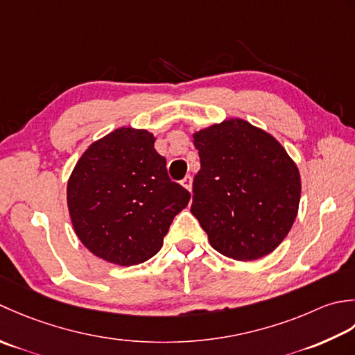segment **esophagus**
Returning a JSON list of instances; mask_svg holds the SVG:
<instances>
[{"mask_svg":"<svg viewBox=\"0 0 355 355\" xmlns=\"http://www.w3.org/2000/svg\"><path fill=\"white\" fill-rule=\"evenodd\" d=\"M180 184H182V187L187 188L188 191H191V188H193V178H191V176H185V178L182 179V182H180Z\"/></svg>","mask_w":355,"mask_h":355,"instance_id":"34e87169","label":"esophagus"}]
</instances>
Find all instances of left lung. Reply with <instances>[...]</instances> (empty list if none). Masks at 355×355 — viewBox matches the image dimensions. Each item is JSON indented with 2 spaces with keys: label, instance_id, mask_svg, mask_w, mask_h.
I'll return each mask as SVG.
<instances>
[{
  "label": "left lung",
  "instance_id": "1",
  "mask_svg": "<svg viewBox=\"0 0 355 355\" xmlns=\"http://www.w3.org/2000/svg\"><path fill=\"white\" fill-rule=\"evenodd\" d=\"M200 157L191 213L211 247L250 262L284 242L299 211L300 173L284 146L248 121L230 118L193 133Z\"/></svg>",
  "mask_w": 355,
  "mask_h": 355
}]
</instances>
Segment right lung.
Listing matches in <instances>:
<instances>
[{
    "instance_id": "right-lung-1",
    "label": "right lung",
    "mask_w": 355,
    "mask_h": 355,
    "mask_svg": "<svg viewBox=\"0 0 355 355\" xmlns=\"http://www.w3.org/2000/svg\"><path fill=\"white\" fill-rule=\"evenodd\" d=\"M155 141L148 130L119 127L87 147L67 180L75 233L108 263L132 266L153 257L190 202V193L170 180Z\"/></svg>"
}]
</instances>
